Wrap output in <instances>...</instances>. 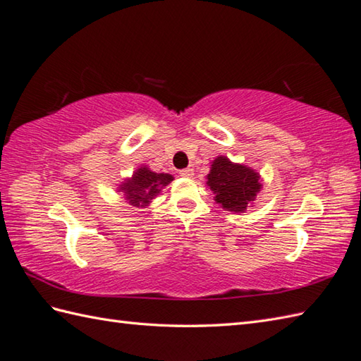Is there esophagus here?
<instances>
[{
  "label": "esophagus",
  "mask_w": 361,
  "mask_h": 361,
  "mask_svg": "<svg viewBox=\"0 0 361 361\" xmlns=\"http://www.w3.org/2000/svg\"><path fill=\"white\" fill-rule=\"evenodd\" d=\"M179 174L182 176V178H193L195 170L193 168H185V170H182Z\"/></svg>",
  "instance_id": "obj_1"
}]
</instances>
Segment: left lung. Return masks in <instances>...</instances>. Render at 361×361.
I'll return each instance as SVG.
<instances>
[{
    "label": "left lung",
    "instance_id": "8db88e82",
    "mask_svg": "<svg viewBox=\"0 0 361 361\" xmlns=\"http://www.w3.org/2000/svg\"><path fill=\"white\" fill-rule=\"evenodd\" d=\"M207 179L208 187L216 195V202L227 212H244L261 190L258 173L244 165L231 164L222 156L214 159Z\"/></svg>",
    "mask_w": 361,
    "mask_h": 361
}]
</instances>
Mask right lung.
Returning a JSON list of instances; mask_svg holds the SVG:
<instances>
[{
	"mask_svg": "<svg viewBox=\"0 0 361 361\" xmlns=\"http://www.w3.org/2000/svg\"><path fill=\"white\" fill-rule=\"evenodd\" d=\"M173 180V176L165 173H154L148 168H139L134 173L133 179L126 180L120 190L126 195V201H130L131 205L145 207L149 204L160 188L166 187Z\"/></svg>",
	"mask_w": 361,
	"mask_h": 361,
	"instance_id": "obj_1",
	"label": "right lung"
}]
</instances>
